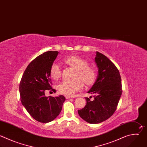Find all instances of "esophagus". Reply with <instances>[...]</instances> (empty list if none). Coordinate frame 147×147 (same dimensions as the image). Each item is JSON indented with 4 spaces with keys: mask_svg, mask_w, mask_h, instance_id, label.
Masks as SVG:
<instances>
[{
    "mask_svg": "<svg viewBox=\"0 0 147 147\" xmlns=\"http://www.w3.org/2000/svg\"><path fill=\"white\" fill-rule=\"evenodd\" d=\"M65 97L66 99H70V98H74L73 97H71V96H67V95H66L65 96Z\"/></svg>",
    "mask_w": 147,
    "mask_h": 147,
    "instance_id": "obj_1",
    "label": "esophagus"
}]
</instances>
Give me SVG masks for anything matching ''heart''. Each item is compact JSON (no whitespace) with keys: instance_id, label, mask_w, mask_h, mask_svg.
<instances>
[{"instance_id":"1","label":"heart","mask_w":147,"mask_h":147,"mask_svg":"<svg viewBox=\"0 0 147 147\" xmlns=\"http://www.w3.org/2000/svg\"><path fill=\"white\" fill-rule=\"evenodd\" d=\"M63 62L77 70L74 81H63L61 82L58 88L62 93L66 95H73L76 92L81 90L84 86V83L86 85H90L93 84L96 78V70L92 67L88 66L86 61L77 55H71L65 58ZM62 74L60 66L54 63L50 68V74L54 80L59 79ZM83 81L82 82V81Z\"/></svg>"}]
</instances>
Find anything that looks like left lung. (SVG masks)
Returning a JSON list of instances; mask_svg holds the SVG:
<instances>
[{"mask_svg":"<svg viewBox=\"0 0 147 147\" xmlns=\"http://www.w3.org/2000/svg\"><path fill=\"white\" fill-rule=\"evenodd\" d=\"M94 62L98 74L87 92L93 94L94 99L91 100L85 97L86 105L78 113L88 123L97 124L107 120L114 113L122 90L121 76L114 64L99 52L96 53Z\"/></svg>","mask_w":147,"mask_h":147,"instance_id":"left-lung-1","label":"left lung"}]
</instances>
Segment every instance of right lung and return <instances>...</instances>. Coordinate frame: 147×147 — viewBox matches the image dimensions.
<instances>
[{"instance_id":"1","label":"right lung","mask_w":147,"mask_h":147,"mask_svg":"<svg viewBox=\"0 0 147 147\" xmlns=\"http://www.w3.org/2000/svg\"><path fill=\"white\" fill-rule=\"evenodd\" d=\"M58 51H47L36 57L27 66L20 84L22 105L38 122L48 123L60 114L66 99L64 96H45V90L52 89L50 68Z\"/></svg>"}]
</instances>
